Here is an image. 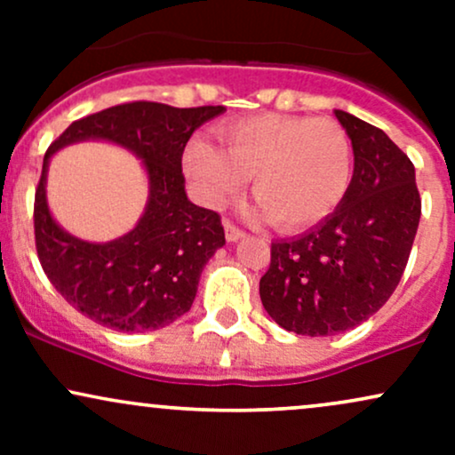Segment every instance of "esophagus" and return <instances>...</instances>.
I'll list each match as a JSON object with an SVG mask.
<instances>
[{"label": "esophagus", "instance_id": "34e87169", "mask_svg": "<svg viewBox=\"0 0 455 455\" xmlns=\"http://www.w3.org/2000/svg\"><path fill=\"white\" fill-rule=\"evenodd\" d=\"M224 233H227V239L228 242H237V239L243 237V231L237 227V224H233L231 220H224Z\"/></svg>", "mask_w": 455, "mask_h": 455}]
</instances>
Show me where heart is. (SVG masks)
<instances>
[{"label": "heart", "instance_id": "1", "mask_svg": "<svg viewBox=\"0 0 455 455\" xmlns=\"http://www.w3.org/2000/svg\"><path fill=\"white\" fill-rule=\"evenodd\" d=\"M222 149L192 140L184 169L207 205H222L252 177V195L282 228H299L329 216L353 177V145L329 117L257 115L218 130Z\"/></svg>", "mask_w": 455, "mask_h": 455}]
</instances>
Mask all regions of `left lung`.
I'll return each instance as SVG.
<instances>
[{
  "label": "left lung",
  "mask_w": 455,
  "mask_h": 455,
  "mask_svg": "<svg viewBox=\"0 0 455 455\" xmlns=\"http://www.w3.org/2000/svg\"><path fill=\"white\" fill-rule=\"evenodd\" d=\"M355 171L331 216L271 243L259 293L267 315L299 336H333L379 312L404 274L421 216L415 166L383 130L336 111Z\"/></svg>",
  "instance_id": "obj_1"
}]
</instances>
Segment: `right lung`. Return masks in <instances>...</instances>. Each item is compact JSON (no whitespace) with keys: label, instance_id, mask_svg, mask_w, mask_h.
I'll return each mask as SVG.
<instances>
[{"label":"right lung","instance_id":"add662e5","mask_svg":"<svg viewBox=\"0 0 455 455\" xmlns=\"http://www.w3.org/2000/svg\"><path fill=\"white\" fill-rule=\"evenodd\" d=\"M224 107L175 108L126 102L76 119L46 149L36 188V252L46 278L72 307L117 331H151L186 315L198 275L224 245L220 213L188 201L181 156L192 132ZM107 138L144 158L150 201L144 218L108 244L81 243L60 231L44 198L45 164L64 144Z\"/></svg>","mask_w":455,"mask_h":455}]
</instances>
